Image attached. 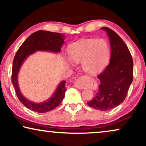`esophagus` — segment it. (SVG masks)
I'll use <instances>...</instances> for the list:
<instances>
[{"label":"esophagus","mask_w":146,"mask_h":146,"mask_svg":"<svg viewBox=\"0 0 146 146\" xmlns=\"http://www.w3.org/2000/svg\"><path fill=\"white\" fill-rule=\"evenodd\" d=\"M94 82H95L94 80L88 76H82L79 78L74 83V86L76 88L78 89H83L85 88L88 86H90Z\"/></svg>","instance_id":"34e87169"}]
</instances>
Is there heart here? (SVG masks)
Segmentation results:
<instances>
[{"mask_svg":"<svg viewBox=\"0 0 146 146\" xmlns=\"http://www.w3.org/2000/svg\"><path fill=\"white\" fill-rule=\"evenodd\" d=\"M69 53L75 63L82 64L86 72L96 74L107 66L110 58V47L104 39H87L72 44ZM66 61L71 64L68 58Z\"/></svg>","mask_w":146,"mask_h":146,"instance_id":"b5f03b06","label":"heart"}]
</instances>
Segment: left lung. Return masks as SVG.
Masks as SVG:
<instances>
[{"label": "left lung", "mask_w": 146, "mask_h": 146, "mask_svg": "<svg viewBox=\"0 0 146 146\" xmlns=\"http://www.w3.org/2000/svg\"><path fill=\"white\" fill-rule=\"evenodd\" d=\"M110 41V62L104 70L98 75L100 81L95 97L87 102L90 107L98 110H108L122 103L133 81V62L130 52L123 40L107 27Z\"/></svg>", "instance_id": "1"}]
</instances>
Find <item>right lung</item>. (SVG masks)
Listing matches in <instances>:
<instances>
[{"label": "right lung", "mask_w": 146, "mask_h": 146, "mask_svg": "<svg viewBox=\"0 0 146 146\" xmlns=\"http://www.w3.org/2000/svg\"><path fill=\"white\" fill-rule=\"evenodd\" d=\"M64 35L60 33L49 31H38L32 34L22 44L14 58L12 70V82L15 87L18 98L26 107L31 110L38 113H45L52 110L58 106L64 98L66 81L61 82L50 98L42 103H34L23 96L18 85V73L25 60L36 51L44 50L60 52L64 41Z\"/></svg>", "instance_id": "1"}]
</instances>
